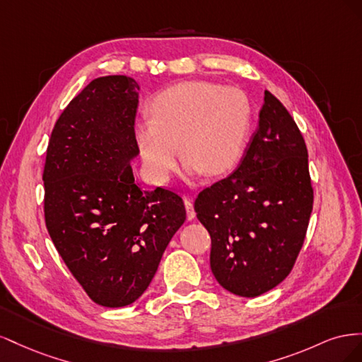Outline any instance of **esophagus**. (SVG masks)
I'll return each mask as SVG.
<instances>
[{
	"label": "esophagus",
	"mask_w": 362,
	"mask_h": 362,
	"mask_svg": "<svg viewBox=\"0 0 362 362\" xmlns=\"http://www.w3.org/2000/svg\"><path fill=\"white\" fill-rule=\"evenodd\" d=\"M184 205H185V211H187V218L189 221H193V218L196 217L193 202L190 199H184Z\"/></svg>",
	"instance_id": "34e87169"
}]
</instances>
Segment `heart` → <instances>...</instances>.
Masks as SVG:
<instances>
[{
    "label": "heart",
    "instance_id": "heart-1",
    "mask_svg": "<svg viewBox=\"0 0 362 362\" xmlns=\"http://www.w3.org/2000/svg\"><path fill=\"white\" fill-rule=\"evenodd\" d=\"M149 113L136 122L134 139L156 184L168 182L177 169L178 143L192 173H226L243 156L252 110L247 96L235 87L184 81L160 92Z\"/></svg>",
    "mask_w": 362,
    "mask_h": 362
}]
</instances>
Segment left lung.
Returning <instances> with one entry per match:
<instances>
[{
	"instance_id": "8db88e82",
	"label": "left lung",
	"mask_w": 362,
	"mask_h": 362,
	"mask_svg": "<svg viewBox=\"0 0 362 362\" xmlns=\"http://www.w3.org/2000/svg\"><path fill=\"white\" fill-rule=\"evenodd\" d=\"M313 202L303 136L287 108L266 90L242 163L194 201L196 216L211 237L217 282L243 298L275 288L299 257Z\"/></svg>"
}]
</instances>
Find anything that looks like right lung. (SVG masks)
<instances>
[{
	"mask_svg": "<svg viewBox=\"0 0 362 362\" xmlns=\"http://www.w3.org/2000/svg\"><path fill=\"white\" fill-rule=\"evenodd\" d=\"M137 90L127 75L87 84L54 125L42 175L52 243L87 296L108 308L144 294L185 221L180 194L134 180Z\"/></svg>",
	"mask_w": 362,
	"mask_h": 362,
	"instance_id": "obj_1",
	"label": "right lung"
}]
</instances>
